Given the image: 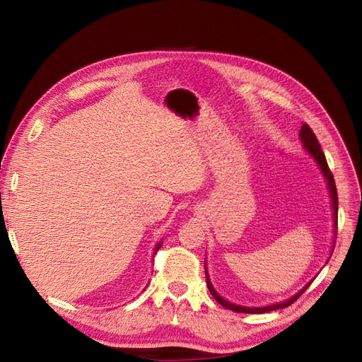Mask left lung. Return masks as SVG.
<instances>
[{
    "mask_svg": "<svg viewBox=\"0 0 362 362\" xmlns=\"http://www.w3.org/2000/svg\"><path fill=\"white\" fill-rule=\"evenodd\" d=\"M300 140L303 141V148L308 151V154L317 161V164H319V168L322 170V173L325 175V178L327 181V187H329V193H331V199H332V210H334V225H335V234H337V222H338V194H337V187H335V180H334V175L329 169V166H327V161H326V157L323 154V151L320 148V144L319 140H317L315 134L313 133V129L303 124L302 128H300ZM334 252V250H332ZM205 276H206V286H208V290H210V293L213 294V298L221 303L222 306H225L226 310H231L234 313H247V314H261V313H269V311H273V310H279V308H287V306H290L293 302L298 300L300 298V294L308 288L311 286L310 284H306V286L298 293L294 294L293 298H290L286 302H281V303H276V305H270V306H262V308H249V306H240V305H235V303H231L225 300L222 296H218V293L211 286V281L210 278H208V273L205 270Z\"/></svg>",
    "mask_w": 362,
    "mask_h": 362,
    "instance_id": "obj_1",
    "label": "left lung"
}]
</instances>
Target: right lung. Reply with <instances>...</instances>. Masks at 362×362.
<instances>
[{"instance_id": "obj_1", "label": "right lung", "mask_w": 362, "mask_h": 362, "mask_svg": "<svg viewBox=\"0 0 362 362\" xmlns=\"http://www.w3.org/2000/svg\"><path fill=\"white\" fill-rule=\"evenodd\" d=\"M160 246H161V245H160V243H158V246H157V249H158V247H160Z\"/></svg>"}]
</instances>
